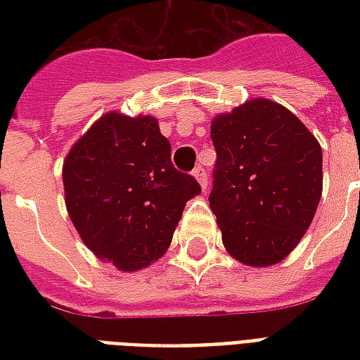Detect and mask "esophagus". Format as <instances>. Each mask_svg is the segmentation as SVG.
Returning a JSON list of instances; mask_svg holds the SVG:
<instances>
[{"label": "esophagus", "mask_w": 360, "mask_h": 360, "mask_svg": "<svg viewBox=\"0 0 360 360\" xmlns=\"http://www.w3.org/2000/svg\"><path fill=\"white\" fill-rule=\"evenodd\" d=\"M193 175H195V179L200 183V187L206 188V185H208V177H206V169H204L202 165H196L195 169H193Z\"/></svg>", "instance_id": "1"}]
</instances>
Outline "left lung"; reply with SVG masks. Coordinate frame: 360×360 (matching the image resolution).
<instances>
[{
	"instance_id": "obj_1",
	"label": "left lung",
	"mask_w": 360,
	"mask_h": 360,
	"mask_svg": "<svg viewBox=\"0 0 360 360\" xmlns=\"http://www.w3.org/2000/svg\"><path fill=\"white\" fill-rule=\"evenodd\" d=\"M210 208L227 252L271 266L299 245L322 196V148L283 105L250 100L212 121Z\"/></svg>"
}]
</instances>
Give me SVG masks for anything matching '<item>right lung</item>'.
Here are the masks:
<instances>
[{
    "label": "right lung",
    "instance_id": "obj_1",
    "mask_svg": "<svg viewBox=\"0 0 360 360\" xmlns=\"http://www.w3.org/2000/svg\"><path fill=\"white\" fill-rule=\"evenodd\" d=\"M69 218L94 255L141 270L172 243L185 204L202 188L172 164V144L150 115L108 113L63 164Z\"/></svg>",
    "mask_w": 360,
    "mask_h": 360
}]
</instances>
